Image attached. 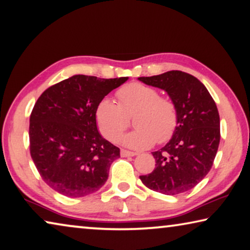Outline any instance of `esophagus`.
<instances>
[{
  "instance_id": "esophagus-1",
  "label": "esophagus",
  "mask_w": 250,
  "mask_h": 250,
  "mask_svg": "<svg viewBox=\"0 0 250 250\" xmlns=\"http://www.w3.org/2000/svg\"><path fill=\"white\" fill-rule=\"evenodd\" d=\"M137 153L135 152H130V151H126V149H121V155L123 157H127V156H134L136 155Z\"/></svg>"
}]
</instances>
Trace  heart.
Masks as SVG:
<instances>
[{"mask_svg":"<svg viewBox=\"0 0 250 250\" xmlns=\"http://www.w3.org/2000/svg\"><path fill=\"white\" fill-rule=\"evenodd\" d=\"M120 104L104 98L96 107L95 117L101 133L109 141H116L127 128L128 117L135 130L120 142L126 147L143 149L155 143H165L178 127V109L171 99L160 97L155 88L132 83L117 91Z\"/></svg>","mask_w":250,"mask_h":250,"instance_id":"b5f03b06","label":"heart"}]
</instances>
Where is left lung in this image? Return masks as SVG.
<instances>
[{
  "label": "left lung",
  "mask_w": 250,
  "mask_h": 250,
  "mask_svg": "<svg viewBox=\"0 0 250 250\" xmlns=\"http://www.w3.org/2000/svg\"><path fill=\"white\" fill-rule=\"evenodd\" d=\"M138 80L167 91L179 116L171 140L152 152L155 168L140 179L148 189L167 195L193 189L210 171L220 142L216 103L200 80L187 72L172 70Z\"/></svg>",
  "instance_id": "obj_1"
}]
</instances>
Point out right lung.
<instances>
[{"mask_svg":"<svg viewBox=\"0 0 250 250\" xmlns=\"http://www.w3.org/2000/svg\"><path fill=\"white\" fill-rule=\"evenodd\" d=\"M128 77L75 75L44 90L30 116V153L41 178L69 198L94 193L108 179L120 148L98 132V103Z\"/></svg>","mask_w":250,"mask_h":250,"instance_id":"right-lung-1","label":"right lung"}]
</instances>
